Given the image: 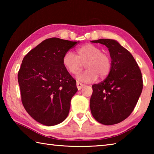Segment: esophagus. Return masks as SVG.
<instances>
[{
  "label": "esophagus",
  "mask_w": 154,
  "mask_h": 154,
  "mask_svg": "<svg viewBox=\"0 0 154 154\" xmlns=\"http://www.w3.org/2000/svg\"><path fill=\"white\" fill-rule=\"evenodd\" d=\"M83 86H84V85L82 84V83H79V82H77V88L78 90H80L82 89V88Z\"/></svg>",
  "instance_id": "esophagus-1"
}]
</instances>
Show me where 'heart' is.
Returning <instances> with one entry per match:
<instances>
[{
	"label": "heart",
	"instance_id": "b5f03b06",
	"mask_svg": "<svg viewBox=\"0 0 154 154\" xmlns=\"http://www.w3.org/2000/svg\"><path fill=\"white\" fill-rule=\"evenodd\" d=\"M76 56L68 51L62 58V64L71 75H77L85 64L87 71L79 74L77 79L82 82L89 83L97 79L98 75L103 78L107 76L111 68V58L102 52L99 47L93 44H85L77 49Z\"/></svg>",
	"mask_w": 154,
	"mask_h": 154
}]
</instances>
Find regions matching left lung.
Masks as SVG:
<instances>
[{
  "label": "left lung",
  "instance_id": "1",
  "mask_svg": "<svg viewBox=\"0 0 154 154\" xmlns=\"http://www.w3.org/2000/svg\"><path fill=\"white\" fill-rule=\"evenodd\" d=\"M91 42L105 45L111 58L108 76L92 86L91 113L102 124H118L131 114L137 105L143 90L141 72L132 54L117 41L100 38Z\"/></svg>",
  "mask_w": 154,
  "mask_h": 154
}]
</instances>
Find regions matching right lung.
Here are the masks:
<instances>
[{"mask_svg":"<svg viewBox=\"0 0 154 154\" xmlns=\"http://www.w3.org/2000/svg\"><path fill=\"white\" fill-rule=\"evenodd\" d=\"M79 41L48 38L24 56L18 72L22 102L36 122L54 126L69 113L76 81L62 64L63 56Z\"/></svg>","mask_w":154,"mask_h":154,"instance_id":"obj_1","label":"right lung"}]
</instances>
